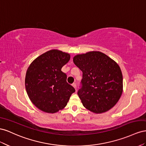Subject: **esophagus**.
Masks as SVG:
<instances>
[{"label":"esophagus","instance_id":"obj_1","mask_svg":"<svg viewBox=\"0 0 146 146\" xmlns=\"http://www.w3.org/2000/svg\"><path fill=\"white\" fill-rule=\"evenodd\" d=\"M72 86L74 87V89H75L76 90V84H75V83H73V84H72Z\"/></svg>","mask_w":146,"mask_h":146}]
</instances>
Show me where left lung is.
I'll use <instances>...</instances> for the list:
<instances>
[{"label":"left lung","mask_w":146,"mask_h":146,"mask_svg":"<svg viewBox=\"0 0 146 146\" xmlns=\"http://www.w3.org/2000/svg\"><path fill=\"white\" fill-rule=\"evenodd\" d=\"M74 64L82 72L78 96L87 110L102 114L118 102L123 92L122 71L117 62L100 51L77 54Z\"/></svg>","instance_id":"8db88e82"}]
</instances>
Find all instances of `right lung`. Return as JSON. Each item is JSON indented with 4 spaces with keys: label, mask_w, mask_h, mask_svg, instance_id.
<instances>
[{
    "label": "right lung",
    "mask_w": 146,
    "mask_h": 146,
    "mask_svg": "<svg viewBox=\"0 0 146 146\" xmlns=\"http://www.w3.org/2000/svg\"><path fill=\"white\" fill-rule=\"evenodd\" d=\"M70 59V54L51 49L37 57L28 67L25 86L32 103L38 110L54 114L63 110L75 92L61 71Z\"/></svg>",
    "instance_id": "right-lung-1"
}]
</instances>
